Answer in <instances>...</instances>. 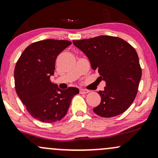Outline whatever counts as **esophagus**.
Instances as JSON below:
<instances>
[{"label":"esophagus","mask_w":158,"mask_h":158,"mask_svg":"<svg viewBox=\"0 0 158 158\" xmlns=\"http://www.w3.org/2000/svg\"><path fill=\"white\" fill-rule=\"evenodd\" d=\"M89 92V90L85 89H80V93L81 94H87Z\"/></svg>","instance_id":"esophagus-1"}]
</instances>
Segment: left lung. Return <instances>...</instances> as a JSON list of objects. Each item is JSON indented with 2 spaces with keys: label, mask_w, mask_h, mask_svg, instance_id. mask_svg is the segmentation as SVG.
Masks as SVG:
<instances>
[{
  "label": "left lung",
  "mask_w": 158,
  "mask_h": 158,
  "mask_svg": "<svg viewBox=\"0 0 158 158\" xmlns=\"http://www.w3.org/2000/svg\"><path fill=\"white\" fill-rule=\"evenodd\" d=\"M106 82L99 91L101 103L93 109L103 118H112L127 110L138 92L142 71L138 55L126 40L117 37L101 35L89 39L73 40Z\"/></svg>",
  "instance_id": "obj_1"
}]
</instances>
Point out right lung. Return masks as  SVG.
Returning a JSON list of instances; mask_svg holds the SVG:
<instances>
[{
  "mask_svg": "<svg viewBox=\"0 0 158 158\" xmlns=\"http://www.w3.org/2000/svg\"><path fill=\"white\" fill-rule=\"evenodd\" d=\"M70 44L69 40L54 39L35 42L26 48L15 65L17 94L28 112L41 122L60 120L67 113L72 98L79 93L76 87L60 89L50 81L57 55Z\"/></svg>",
  "mask_w": 158,
  "mask_h": 158,
  "instance_id": "obj_1",
  "label": "right lung"
}]
</instances>
